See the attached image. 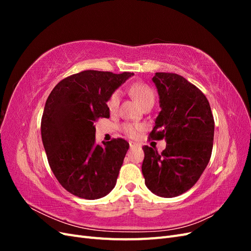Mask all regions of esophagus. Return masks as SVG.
Returning a JSON list of instances; mask_svg holds the SVG:
<instances>
[{
  "label": "esophagus",
  "instance_id": "esophagus-1",
  "mask_svg": "<svg viewBox=\"0 0 251 251\" xmlns=\"http://www.w3.org/2000/svg\"><path fill=\"white\" fill-rule=\"evenodd\" d=\"M138 147H139V146H138L137 143H135V142H133V141H131V142H130V149H131V150L136 149V148H138Z\"/></svg>",
  "mask_w": 251,
  "mask_h": 251
}]
</instances>
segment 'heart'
Listing matches in <instances>:
<instances>
[{"label":"heart","instance_id":"obj_1","mask_svg":"<svg viewBox=\"0 0 251 251\" xmlns=\"http://www.w3.org/2000/svg\"><path fill=\"white\" fill-rule=\"evenodd\" d=\"M132 95L136 98L142 108L146 107L148 104H154L155 102V93L153 89L146 83L137 82L130 88ZM121 92L119 90H115L114 92L109 96L107 100V108L111 113H115L119 107ZM124 132L131 138H136L142 130V126L139 125H133V124H125L123 126Z\"/></svg>","mask_w":251,"mask_h":251}]
</instances>
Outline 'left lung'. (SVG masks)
<instances>
[{
    "label": "left lung",
    "instance_id": "1",
    "mask_svg": "<svg viewBox=\"0 0 251 251\" xmlns=\"http://www.w3.org/2000/svg\"><path fill=\"white\" fill-rule=\"evenodd\" d=\"M153 81L161 111L149 135L166 140L161 153L142 147V174L151 193L173 198L187 192L209 162L214 144L215 120L202 91L176 73L157 72Z\"/></svg>",
    "mask_w": 251,
    "mask_h": 251
}]
</instances>
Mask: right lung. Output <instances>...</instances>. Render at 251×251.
Returning <instances> with one entry per match:
<instances>
[{"label":"right lung","mask_w":251,"mask_h":251,"mask_svg":"<svg viewBox=\"0 0 251 251\" xmlns=\"http://www.w3.org/2000/svg\"><path fill=\"white\" fill-rule=\"evenodd\" d=\"M134 73L86 70L53 88L42 116V140L51 171L66 191L87 200L108 195L116 184L128 142L95 144L94 124L109 118V96Z\"/></svg>","instance_id":"obj_1"}]
</instances>
